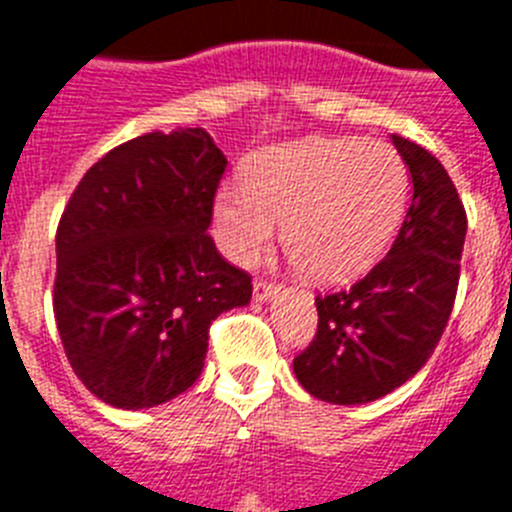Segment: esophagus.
Listing matches in <instances>:
<instances>
[{"label": "esophagus", "instance_id": "34e87169", "mask_svg": "<svg viewBox=\"0 0 512 512\" xmlns=\"http://www.w3.org/2000/svg\"><path fill=\"white\" fill-rule=\"evenodd\" d=\"M271 295H277V287H274V284H266V282L253 284V302H266L271 300Z\"/></svg>", "mask_w": 512, "mask_h": 512}]
</instances>
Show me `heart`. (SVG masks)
<instances>
[{"mask_svg": "<svg viewBox=\"0 0 512 512\" xmlns=\"http://www.w3.org/2000/svg\"><path fill=\"white\" fill-rule=\"evenodd\" d=\"M408 169L382 140L307 138L261 151L246 182L220 184L212 228L233 264L251 266L277 238L305 277L364 274L387 251L405 212Z\"/></svg>", "mask_w": 512, "mask_h": 512, "instance_id": "obj_1", "label": "heart"}]
</instances>
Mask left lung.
<instances>
[{"label":"left lung","mask_w":512,"mask_h":512,"mask_svg":"<svg viewBox=\"0 0 512 512\" xmlns=\"http://www.w3.org/2000/svg\"><path fill=\"white\" fill-rule=\"evenodd\" d=\"M413 182L390 253L351 289L318 297V333L295 359L297 382L323 402L366 405L420 372L449 323L467 212L433 153L392 135Z\"/></svg>","instance_id":"left-lung-1"}]
</instances>
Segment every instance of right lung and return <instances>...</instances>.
Here are the masks:
<instances>
[{
  "instance_id": "obj_1",
  "label": "right lung",
  "mask_w": 512,
  "mask_h": 512,
  "mask_svg": "<svg viewBox=\"0 0 512 512\" xmlns=\"http://www.w3.org/2000/svg\"><path fill=\"white\" fill-rule=\"evenodd\" d=\"M228 158L202 128L146 133L84 174L56 233L53 312L71 369L120 410L189 390L210 323L251 277L207 235Z\"/></svg>"
}]
</instances>
